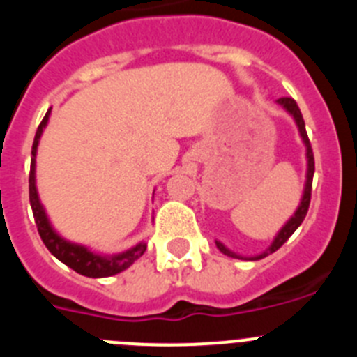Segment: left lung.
<instances>
[{
  "instance_id": "1",
  "label": "left lung",
  "mask_w": 357,
  "mask_h": 357,
  "mask_svg": "<svg viewBox=\"0 0 357 357\" xmlns=\"http://www.w3.org/2000/svg\"><path fill=\"white\" fill-rule=\"evenodd\" d=\"M277 102L280 103V105L284 107L286 110H288L289 114L295 118L296 121V127H298V130H301V135L302 139H304L305 143V155H307V181H305V189H304V197H302V202L301 206H298V209H296V213L293 214L291 220H289L288 223H286L282 229H280V232L277 234V238L273 239L272 247L268 248L264 254L257 255V257H250L252 261H257V259H263V257H266L268 254H272V252L279 250L282 245H284L286 241L289 239V236L295 232L296 229H298V225H301L302 222H304L305 214H307V209H309V202H311V189H313V175H314V155H313V148H311V143H309V137H307V132H305V123H304V118H302V112L301 109H298V105H296V102L293 100V98H279ZM216 247L220 248V252H223L225 255H229V257H236V259H247V257H241V255L234 254V252H230L229 248H225L220 241H216Z\"/></svg>"
}]
</instances>
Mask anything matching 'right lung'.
I'll return each instance as SVG.
<instances>
[{
    "mask_svg": "<svg viewBox=\"0 0 357 357\" xmlns=\"http://www.w3.org/2000/svg\"><path fill=\"white\" fill-rule=\"evenodd\" d=\"M50 118V110L46 112L44 119L40 121L39 128H37L36 139H33V146H31V164H30V176H28V182H30V206L33 211V220H36L37 230H39V236L43 239V243L46 245L50 252L55 255L56 259L62 261L64 264H68L69 268H73L75 272L80 273L85 277H110L116 275V273L127 270L128 266L134 264L135 259H139L141 255L146 250V243H139L135 245L130 250L123 252V254L114 255V257H102V255H96L93 252H89L85 247L80 245H73V243L66 241L61 236L56 234L55 230L50 227L48 218L44 214L43 206H40L39 197H37L36 189V151L37 144H39V137L43 134V128L46 127Z\"/></svg>",
    "mask_w": 357,
    "mask_h": 357,
    "instance_id": "right-lung-1",
    "label": "right lung"
}]
</instances>
